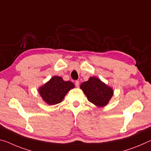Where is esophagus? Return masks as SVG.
I'll list each match as a JSON object with an SVG mask.
<instances>
[{"label": "esophagus", "instance_id": "obj_1", "mask_svg": "<svg viewBox=\"0 0 151 151\" xmlns=\"http://www.w3.org/2000/svg\"><path fill=\"white\" fill-rule=\"evenodd\" d=\"M75 85H76V87H79V81H75Z\"/></svg>", "mask_w": 151, "mask_h": 151}]
</instances>
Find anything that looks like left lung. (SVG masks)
<instances>
[{
  "instance_id": "obj_1",
  "label": "left lung",
  "mask_w": 151,
  "mask_h": 151,
  "mask_svg": "<svg viewBox=\"0 0 151 151\" xmlns=\"http://www.w3.org/2000/svg\"><path fill=\"white\" fill-rule=\"evenodd\" d=\"M80 88L88 101L97 107L106 106L114 95L111 87L95 76L90 77L87 81L83 83Z\"/></svg>"
}]
</instances>
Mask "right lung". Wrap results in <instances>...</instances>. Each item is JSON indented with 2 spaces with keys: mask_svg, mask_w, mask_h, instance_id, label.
<instances>
[{
  "mask_svg": "<svg viewBox=\"0 0 151 151\" xmlns=\"http://www.w3.org/2000/svg\"><path fill=\"white\" fill-rule=\"evenodd\" d=\"M75 87L70 81H64L60 76H54L41 86L38 91L42 99L48 105H56L63 101L67 93Z\"/></svg>",
  "mask_w": 151,
  "mask_h": 151,
  "instance_id": "obj_1",
  "label": "right lung"
}]
</instances>
